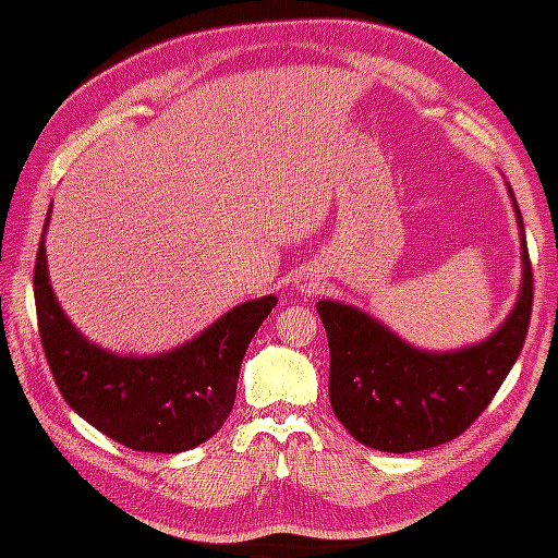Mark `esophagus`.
<instances>
[{
  "instance_id": "obj_1",
  "label": "esophagus",
  "mask_w": 558,
  "mask_h": 558,
  "mask_svg": "<svg viewBox=\"0 0 558 558\" xmlns=\"http://www.w3.org/2000/svg\"><path fill=\"white\" fill-rule=\"evenodd\" d=\"M319 286H323V278H319L315 270H304L296 278V288L301 293H306V296H310V293H317Z\"/></svg>"
}]
</instances>
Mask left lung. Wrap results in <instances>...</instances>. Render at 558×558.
I'll list each match as a JSON object with an SVG mask.
<instances>
[{"label": "left lung", "instance_id": "left-lung-1", "mask_svg": "<svg viewBox=\"0 0 558 558\" xmlns=\"http://www.w3.org/2000/svg\"><path fill=\"white\" fill-rule=\"evenodd\" d=\"M511 191V189H509ZM514 202L522 239L524 226ZM522 293L485 343L427 354L338 301H317L330 345V403L356 440L409 453L459 438L493 401L520 356L533 312V265L522 241Z\"/></svg>", "mask_w": 558, "mask_h": 558}]
</instances>
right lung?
<instances>
[{"label":"right lung","instance_id":"add662e5","mask_svg":"<svg viewBox=\"0 0 558 558\" xmlns=\"http://www.w3.org/2000/svg\"><path fill=\"white\" fill-rule=\"evenodd\" d=\"M34 299L38 336L62 399L99 433L151 453L189 451L220 430L233 409L243 354L278 304L275 296L246 301L170 354L114 356L88 343L62 315L49 286L44 235Z\"/></svg>","mask_w":558,"mask_h":558}]
</instances>
